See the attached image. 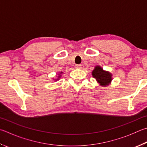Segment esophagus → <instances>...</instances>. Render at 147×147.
I'll use <instances>...</instances> for the list:
<instances>
[{
	"instance_id": "1",
	"label": "esophagus",
	"mask_w": 147,
	"mask_h": 147,
	"mask_svg": "<svg viewBox=\"0 0 147 147\" xmlns=\"http://www.w3.org/2000/svg\"><path fill=\"white\" fill-rule=\"evenodd\" d=\"M81 67H82V65L80 64L75 65V68H76V69H80Z\"/></svg>"
}]
</instances>
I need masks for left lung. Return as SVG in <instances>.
I'll return each mask as SVG.
<instances>
[{
    "label": "left lung",
    "mask_w": 147,
    "mask_h": 147,
    "mask_svg": "<svg viewBox=\"0 0 147 147\" xmlns=\"http://www.w3.org/2000/svg\"><path fill=\"white\" fill-rule=\"evenodd\" d=\"M92 76L102 86H106L110 84L112 78L111 74L107 71H104L100 66H96L92 71Z\"/></svg>",
    "instance_id": "8db88e82"
}]
</instances>
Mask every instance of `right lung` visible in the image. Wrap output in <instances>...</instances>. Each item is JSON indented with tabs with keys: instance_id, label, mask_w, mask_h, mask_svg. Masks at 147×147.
Returning <instances> with one entry per match:
<instances>
[{
	"instance_id": "right-lung-1",
	"label": "right lung",
	"mask_w": 147,
	"mask_h": 147,
	"mask_svg": "<svg viewBox=\"0 0 147 147\" xmlns=\"http://www.w3.org/2000/svg\"><path fill=\"white\" fill-rule=\"evenodd\" d=\"M60 76H58V78L57 80H58V79H59V78H60Z\"/></svg>"
}]
</instances>
